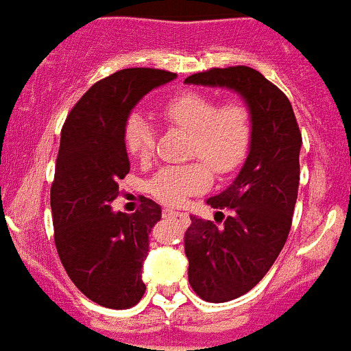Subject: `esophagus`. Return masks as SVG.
I'll list each match as a JSON object with an SVG mask.
<instances>
[{"mask_svg":"<svg viewBox=\"0 0 351 351\" xmlns=\"http://www.w3.org/2000/svg\"><path fill=\"white\" fill-rule=\"evenodd\" d=\"M162 213H164V216H169V218H180L182 223L189 225V216L185 215V213H180V210H173V209H164Z\"/></svg>","mask_w":351,"mask_h":351,"instance_id":"1","label":"esophagus"}]
</instances>
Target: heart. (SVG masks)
Masks as SVG:
<instances>
[{
	"instance_id": "obj_1",
	"label": "heart",
	"mask_w": 351,
	"mask_h": 351,
	"mask_svg": "<svg viewBox=\"0 0 351 351\" xmlns=\"http://www.w3.org/2000/svg\"><path fill=\"white\" fill-rule=\"evenodd\" d=\"M162 119L173 128L191 133L189 156L207 165L191 162L187 166H169L156 173L146 189L153 198L166 205H178L191 193L204 189L216 173L232 171L249 149L252 122L250 111L241 101L218 104L215 95L196 90L180 92L167 99L160 108ZM124 146L131 158L146 164L155 155V130L141 113H131L124 124Z\"/></svg>"
}]
</instances>
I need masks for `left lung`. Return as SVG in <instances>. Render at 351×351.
Returning <instances> with one entry per match:
<instances>
[{
    "instance_id": "obj_1",
    "label": "left lung",
    "mask_w": 351,
    "mask_h": 351,
    "mask_svg": "<svg viewBox=\"0 0 351 351\" xmlns=\"http://www.w3.org/2000/svg\"><path fill=\"white\" fill-rule=\"evenodd\" d=\"M185 82L234 90L252 122L243 167L227 189L207 200L223 225L191 216L184 238L193 290L204 301L225 303L254 289L285 247L298 200L303 141L287 95L254 68H210Z\"/></svg>"
}]
</instances>
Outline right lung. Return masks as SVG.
Returning a JSON list of instances; mask_svg holds the SVG:
<instances>
[{
	"label": "right lung",
	"mask_w": 351,
	"mask_h": 351,
	"mask_svg": "<svg viewBox=\"0 0 351 351\" xmlns=\"http://www.w3.org/2000/svg\"><path fill=\"white\" fill-rule=\"evenodd\" d=\"M175 77L156 68L111 73L79 99L62 126L50 189L57 254L77 289L106 308L142 299V263L162 216L149 198L133 215L111 209L119 180L130 173L124 124L142 97Z\"/></svg>",
	"instance_id": "1"
}]
</instances>
